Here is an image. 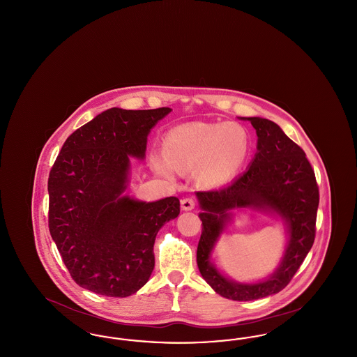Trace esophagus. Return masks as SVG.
<instances>
[{
    "instance_id": "esophagus-1",
    "label": "esophagus",
    "mask_w": 357,
    "mask_h": 357,
    "mask_svg": "<svg viewBox=\"0 0 357 357\" xmlns=\"http://www.w3.org/2000/svg\"><path fill=\"white\" fill-rule=\"evenodd\" d=\"M181 207L185 211H190V210H192L195 207V201L192 198H185V199L181 201Z\"/></svg>"
}]
</instances>
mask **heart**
<instances>
[{"label":"heart","mask_w":357,"mask_h":357,"mask_svg":"<svg viewBox=\"0 0 357 357\" xmlns=\"http://www.w3.org/2000/svg\"><path fill=\"white\" fill-rule=\"evenodd\" d=\"M163 153L151 155L153 170L171 179L174 170L191 172L206 186L231 179L250 153V136L238 123H191L170 130Z\"/></svg>","instance_id":"1"}]
</instances>
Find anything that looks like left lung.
Here are the masks:
<instances>
[{
    "label": "left lung",
    "mask_w": 357,
    "mask_h": 357,
    "mask_svg": "<svg viewBox=\"0 0 357 357\" xmlns=\"http://www.w3.org/2000/svg\"><path fill=\"white\" fill-rule=\"evenodd\" d=\"M249 120L257 132V153L249 169L230 185L198 191L204 213L197 264L206 282L222 297L250 301L285 288L304 262L316 236L319 186L314 171L300 146L272 120ZM255 208L278 213L289 225V239L278 271L257 284H239L222 276L211 264L213 245L231 219L234 208Z\"/></svg>",
    "instance_id": "1"
}]
</instances>
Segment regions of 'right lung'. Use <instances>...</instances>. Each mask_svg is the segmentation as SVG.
<instances>
[{
	"mask_svg": "<svg viewBox=\"0 0 357 357\" xmlns=\"http://www.w3.org/2000/svg\"><path fill=\"white\" fill-rule=\"evenodd\" d=\"M171 108H111L66 140L50 172L52 238L82 288L127 297L150 278L159 229L178 217L179 199L140 202L121 195L130 158L144 159L147 136Z\"/></svg>",
	"mask_w": 357,
	"mask_h": 357,
	"instance_id": "1",
	"label": "right lung"
}]
</instances>
